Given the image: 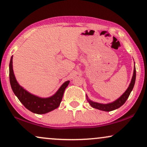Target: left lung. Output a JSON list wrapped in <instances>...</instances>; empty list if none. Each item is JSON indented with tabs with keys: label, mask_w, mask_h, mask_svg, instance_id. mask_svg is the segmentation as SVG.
<instances>
[{
	"label": "left lung",
	"mask_w": 147,
	"mask_h": 147,
	"mask_svg": "<svg viewBox=\"0 0 147 147\" xmlns=\"http://www.w3.org/2000/svg\"><path fill=\"white\" fill-rule=\"evenodd\" d=\"M135 80H136V68L134 67L133 76H132L131 82H130L128 89L126 90V92H124V93L122 94V95L120 96L118 100H116V101L112 102V103L107 104H102L97 103V102H94L89 99H88V101L90 103V105H91L92 107L96 108V109L100 110H103V111L110 112V111H112V110L117 109V108H120V106L123 105V104L125 103L126 100L128 99L130 92H131V91L134 88V83H135Z\"/></svg>",
	"instance_id": "obj_1"
}]
</instances>
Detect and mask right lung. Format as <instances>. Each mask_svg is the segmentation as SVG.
I'll list each match as a JSON object with an SVG mask.
<instances>
[{
  "label": "right lung",
  "instance_id": "add662e5",
  "mask_svg": "<svg viewBox=\"0 0 147 147\" xmlns=\"http://www.w3.org/2000/svg\"><path fill=\"white\" fill-rule=\"evenodd\" d=\"M9 79L12 90L20 102L27 109L38 114H45L58 108L61 102L65 89L69 83V81L65 82L55 95L50 98H41L34 96L24 90L17 83L13 73V56L9 63Z\"/></svg>",
  "mask_w": 147,
  "mask_h": 147
}]
</instances>
